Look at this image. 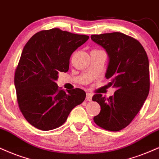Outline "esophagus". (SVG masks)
<instances>
[{
    "mask_svg": "<svg viewBox=\"0 0 159 159\" xmlns=\"http://www.w3.org/2000/svg\"><path fill=\"white\" fill-rule=\"evenodd\" d=\"M92 95L91 93H89V92H88L87 93H86V100L87 101H89V102H91V101H92Z\"/></svg>",
    "mask_w": 159,
    "mask_h": 159,
    "instance_id": "obj_1",
    "label": "esophagus"
}]
</instances>
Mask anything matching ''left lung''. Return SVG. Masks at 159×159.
<instances>
[{"label":"left lung","mask_w":159,"mask_h":159,"mask_svg":"<svg viewBox=\"0 0 159 159\" xmlns=\"http://www.w3.org/2000/svg\"><path fill=\"white\" fill-rule=\"evenodd\" d=\"M91 40L106 51L109 57L105 77L108 86L116 89L109 98L93 95L92 100L101 107L93 117L98 126L110 131L126 127L139 112L150 91L149 60L138 40L121 32L93 34Z\"/></svg>","instance_id":"1"}]
</instances>
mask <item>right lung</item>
I'll use <instances>...</instances> for the list:
<instances>
[{"label":"right lung","mask_w":159,"mask_h":159,"mask_svg":"<svg viewBox=\"0 0 159 159\" xmlns=\"http://www.w3.org/2000/svg\"><path fill=\"white\" fill-rule=\"evenodd\" d=\"M89 38L55 28L36 33L25 45L15 70V86L19 108L32 126L42 130L59 127L85 100L83 90L66 93L55 81L60 72L68 70L72 53Z\"/></svg>","instance_id":"add662e5"}]
</instances>
